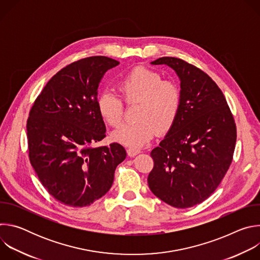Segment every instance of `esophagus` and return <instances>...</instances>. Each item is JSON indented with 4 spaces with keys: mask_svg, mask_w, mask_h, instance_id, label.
<instances>
[{
    "mask_svg": "<svg viewBox=\"0 0 260 260\" xmlns=\"http://www.w3.org/2000/svg\"><path fill=\"white\" fill-rule=\"evenodd\" d=\"M140 152H141V150H140V149H137V148H128V149H127V154H128V156H131V157L136 156V155L139 154Z\"/></svg>",
    "mask_w": 260,
    "mask_h": 260,
    "instance_id": "obj_1",
    "label": "esophagus"
}]
</instances>
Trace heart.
<instances>
[{"label": "heart", "instance_id": "obj_1", "mask_svg": "<svg viewBox=\"0 0 260 260\" xmlns=\"http://www.w3.org/2000/svg\"><path fill=\"white\" fill-rule=\"evenodd\" d=\"M118 89L127 104L139 103L134 123H126L112 133V139L129 147L149 143L157 131L168 133L175 124L182 104L181 88L177 82L162 79L159 73L138 67L118 81ZM101 118L111 126H118L123 117V102L109 89L96 98Z\"/></svg>", "mask_w": 260, "mask_h": 260}]
</instances>
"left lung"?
Instances as JSON below:
<instances>
[{"label":"left lung","mask_w":260,"mask_h":260,"mask_svg":"<svg viewBox=\"0 0 260 260\" xmlns=\"http://www.w3.org/2000/svg\"><path fill=\"white\" fill-rule=\"evenodd\" d=\"M171 67L180 78L179 116L150 155V190L168 205L186 209L203 203L224 178L234 156L237 126L225 96L201 69L165 56L151 62Z\"/></svg>","instance_id":"1"}]
</instances>
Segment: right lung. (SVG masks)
Here are the masks:
<instances>
[{"instance_id":"obj_1","label":"right lung","mask_w":260,"mask_h":260,"mask_svg":"<svg viewBox=\"0 0 260 260\" xmlns=\"http://www.w3.org/2000/svg\"><path fill=\"white\" fill-rule=\"evenodd\" d=\"M118 64L107 56L74 61L47 82L30 108V165L48 193L63 205L82 208L101 199L126 157L118 143L93 146L106 137L96 109L98 87L104 74Z\"/></svg>"}]
</instances>
